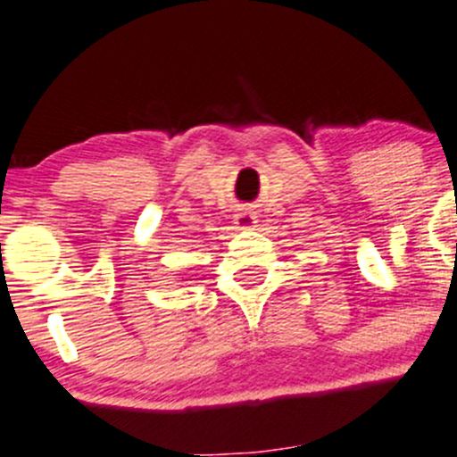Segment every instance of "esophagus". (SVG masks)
I'll list each match as a JSON object with an SVG mask.
<instances>
[{
    "instance_id": "34e87169",
    "label": "esophagus",
    "mask_w": 457,
    "mask_h": 457,
    "mask_svg": "<svg viewBox=\"0 0 457 457\" xmlns=\"http://www.w3.org/2000/svg\"><path fill=\"white\" fill-rule=\"evenodd\" d=\"M234 223H237L238 228H241V229L254 228V223H256V216L252 214V212H238V214L234 216Z\"/></svg>"
}]
</instances>
